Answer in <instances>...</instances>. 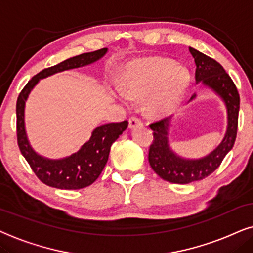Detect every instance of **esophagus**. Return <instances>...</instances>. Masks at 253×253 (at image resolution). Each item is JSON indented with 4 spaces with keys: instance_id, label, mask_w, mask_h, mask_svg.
Here are the masks:
<instances>
[{
    "instance_id": "obj_1",
    "label": "esophagus",
    "mask_w": 253,
    "mask_h": 253,
    "mask_svg": "<svg viewBox=\"0 0 253 253\" xmlns=\"http://www.w3.org/2000/svg\"><path fill=\"white\" fill-rule=\"evenodd\" d=\"M128 123H129V128H134V127H136V126H141V125L143 124V121L141 120V118H139V117L132 116L128 119Z\"/></svg>"
}]
</instances>
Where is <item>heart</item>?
<instances>
[{"instance_id": "1", "label": "heart", "mask_w": 253, "mask_h": 253, "mask_svg": "<svg viewBox=\"0 0 253 253\" xmlns=\"http://www.w3.org/2000/svg\"><path fill=\"white\" fill-rule=\"evenodd\" d=\"M187 84V74L169 60L153 58L137 62L127 70L124 91L118 95L124 103L148 95L147 110L151 114L169 112L179 102Z\"/></svg>"}]
</instances>
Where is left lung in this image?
Masks as SVG:
<instances>
[{
	"label": "left lung",
	"mask_w": 253,
	"mask_h": 253,
	"mask_svg": "<svg viewBox=\"0 0 253 253\" xmlns=\"http://www.w3.org/2000/svg\"><path fill=\"white\" fill-rule=\"evenodd\" d=\"M194 58L195 81L211 87L223 98L228 111V128L225 136L216 149L201 160H184L171 151L168 143L169 118L156 120L149 125L153 129V142L148 151V161L155 172L162 179L173 184H190L201 180L214 172L222 161L234 147L237 135L238 112H240V93L229 74L225 73L216 60L190 47ZM194 98V96L192 97ZM191 98V99H192Z\"/></svg>",
	"instance_id": "left-lung-1"
}]
</instances>
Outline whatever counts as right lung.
I'll return each instance as SVG.
<instances>
[{"mask_svg": "<svg viewBox=\"0 0 253 253\" xmlns=\"http://www.w3.org/2000/svg\"><path fill=\"white\" fill-rule=\"evenodd\" d=\"M106 50V48H102L95 52L80 54L58 65L42 69L26 83L17 98V142L19 150L28 161L38 179L47 186L60 188V190H80L96 181L109 160L111 146L127 128L128 121L125 120L121 123L102 125L93 130L90 140L84 143L77 153L63 160H47L33 151L26 137L24 127L25 100L32 87L38 83L40 79L63 70L79 68L95 62L102 58Z\"/></svg>", "mask_w": 253, "mask_h": 253, "instance_id": "right-lung-1", "label": "right lung"}]
</instances>
